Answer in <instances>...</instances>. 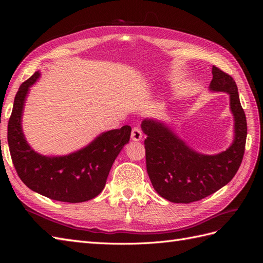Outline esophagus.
<instances>
[{
  "mask_svg": "<svg viewBox=\"0 0 263 263\" xmlns=\"http://www.w3.org/2000/svg\"><path fill=\"white\" fill-rule=\"evenodd\" d=\"M142 138V133L140 130V128L138 127H134L133 130H132V139L134 141H139Z\"/></svg>",
  "mask_w": 263,
  "mask_h": 263,
  "instance_id": "1",
  "label": "esophagus"
}]
</instances>
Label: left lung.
I'll return each mask as SVG.
<instances>
[{
    "label": "left lung",
    "instance_id": "1",
    "mask_svg": "<svg viewBox=\"0 0 263 263\" xmlns=\"http://www.w3.org/2000/svg\"><path fill=\"white\" fill-rule=\"evenodd\" d=\"M212 92L229 95L234 116V140L225 151L204 155L190 147L164 122L145 118L146 164L156 192L173 203L189 204L216 192L235 177L241 164L247 138V121L234 79L213 66Z\"/></svg>",
    "mask_w": 263,
    "mask_h": 263
}]
</instances>
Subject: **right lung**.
Listing matches in <instances>:
<instances>
[{"instance_id":"1","label":"right lung","mask_w":263,"mask_h":263,"mask_svg":"<svg viewBox=\"0 0 263 263\" xmlns=\"http://www.w3.org/2000/svg\"><path fill=\"white\" fill-rule=\"evenodd\" d=\"M41 77L37 71L22 83L14 100L7 126V141L13 164L24 184L54 201L81 203L98 196L116 157L128 144L132 128L100 134L89 145L66 156H44L31 148L22 128L23 110L30 86Z\"/></svg>"}]
</instances>
